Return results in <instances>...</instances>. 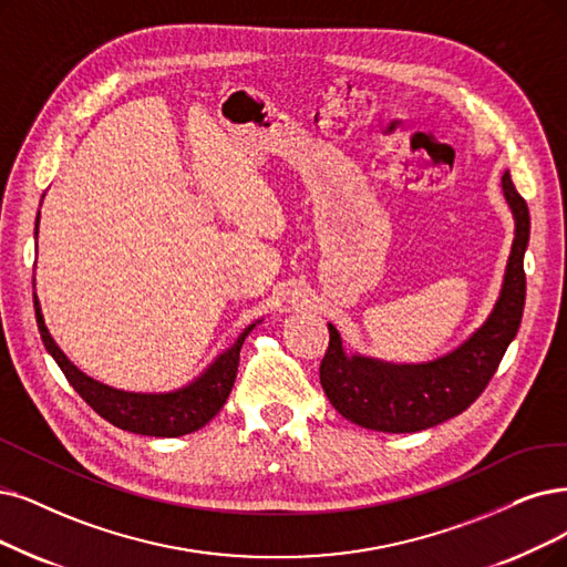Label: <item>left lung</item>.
Instances as JSON below:
<instances>
[{"label": "left lung", "mask_w": 567, "mask_h": 567, "mask_svg": "<svg viewBox=\"0 0 567 567\" xmlns=\"http://www.w3.org/2000/svg\"><path fill=\"white\" fill-rule=\"evenodd\" d=\"M503 190L516 220L505 281L486 323L465 344L421 365H393L365 355H347L342 337L328 323L330 342L319 370L321 386L344 419L379 433H416L458 416L484 393L518 332L526 305L524 254L530 214L509 172L503 174Z\"/></svg>", "instance_id": "1"}]
</instances>
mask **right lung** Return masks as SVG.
Listing matches in <instances>:
<instances>
[{
  "instance_id": "obj_1",
  "label": "right lung",
  "mask_w": 567,
  "mask_h": 567,
  "mask_svg": "<svg viewBox=\"0 0 567 567\" xmlns=\"http://www.w3.org/2000/svg\"><path fill=\"white\" fill-rule=\"evenodd\" d=\"M37 225H39V218H37ZM34 313H37L41 342L58 362V368L62 370L66 381L72 383V389L109 423H113L121 430H127V433L148 435V437H178V435L195 433V430L207 425L220 412V406L225 404V400H228L233 391L244 339L256 326V323L248 326L237 337V342L228 351L220 353L214 365L205 374L197 377L193 383H188L186 389L174 391V393H125V391L106 386V383L90 379L60 351V347L53 342L47 323H43L37 296H34Z\"/></svg>"
}]
</instances>
